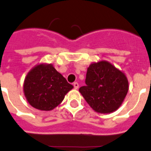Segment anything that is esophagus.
Here are the masks:
<instances>
[{
  "mask_svg": "<svg viewBox=\"0 0 151 151\" xmlns=\"http://www.w3.org/2000/svg\"><path fill=\"white\" fill-rule=\"evenodd\" d=\"M74 87L75 90H77V89H78V87H79V83H77V82L74 83Z\"/></svg>",
  "mask_w": 151,
  "mask_h": 151,
  "instance_id": "obj_1",
  "label": "esophagus"
}]
</instances>
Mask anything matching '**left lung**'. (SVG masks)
Returning a JSON list of instances; mask_svg holds the SVG:
<instances>
[{
    "mask_svg": "<svg viewBox=\"0 0 151 151\" xmlns=\"http://www.w3.org/2000/svg\"><path fill=\"white\" fill-rule=\"evenodd\" d=\"M128 88L124 72L109 61L100 60L88 67L86 86H81L79 91L95 112L109 114L121 106Z\"/></svg>",
    "mask_w": 151,
    "mask_h": 151,
    "instance_id": "1",
    "label": "left lung"
}]
</instances>
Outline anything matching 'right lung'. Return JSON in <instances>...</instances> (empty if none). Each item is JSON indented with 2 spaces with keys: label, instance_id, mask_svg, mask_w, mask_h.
<instances>
[{
  "label": "right lung",
  "instance_id": "add662e5",
  "mask_svg": "<svg viewBox=\"0 0 151 151\" xmlns=\"http://www.w3.org/2000/svg\"><path fill=\"white\" fill-rule=\"evenodd\" d=\"M73 87L52 64L40 63L33 67L25 77L23 93L33 108L51 111L61 104Z\"/></svg>",
  "mask_w": 151,
  "mask_h": 151
}]
</instances>
